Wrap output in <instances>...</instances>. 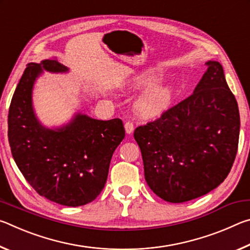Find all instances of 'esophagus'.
<instances>
[{"label":"esophagus","mask_w":250,"mask_h":250,"mask_svg":"<svg viewBox=\"0 0 250 250\" xmlns=\"http://www.w3.org/2000/svg\"><path fill=\"white\" fill-rule=\"evenodd\" d=\"M125 132H126V134H131L133 132V130H134V126H133V124L132 122H130V121H126L125 124Z\"/></svg>","instance_id":"1"}]
</instances>
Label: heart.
I'll list each match as a JSON object with an SVG mask.
<instances>
[{"label": "heart", "mask_w": 250, "mask_h": 250, "mask_svg": "<svg viewBox=\"0 0 250 250\" xmlns=\"http://www.w3.org/2000/svg\"><path fill=\"white\" fill-rule=\"evenodd\" d=\"M162 77L163 74L161 71L150 68L131 76L126 83V86L133 89L150 87L143 91L134 103V111L143 120L156 119L162 116L170 108L174 98V91L171 86L167 84L153 86Z\"/></svg>", "instance_id": "obj_1"}]
</instances>
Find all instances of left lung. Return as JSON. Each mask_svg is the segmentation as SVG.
<instances>
[{"label": "left lung", "instance_id": "obj_1", "mask_svg": "<svg viewBox=\"0 0 250 250\" xmlns=\"http://www.w3.org/2000/svg\"><path fill=\"white\" fill-rule=\"evenodd\" d=\"M206 65L193 95L133 133L147 185L170 203L191 201L216 188L236 158L238 104L223 66L216 61Z\"/></svg>", "mask_w": 250, "mask_h": 250}]
</instances>
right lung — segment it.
<instances>
[{"label": "right lung", "mask_w": 250, "mask_h": 250, "mask_svg": "<svg viewBox=\"0 0 250 250\" xmlns=\"http://www.w3.org/2000/svg\"><path fill=\"white\" fill-rule=\"evenodd\" d=\"M44 71L66 74L69 68L50 59L27 65L8 110L12 155L41 196L64 206L86 205L103 191L113 152L125 138L124 124L76 112L66 125L45 126L33 107L34 86Z\"/></svg>", "instance_id": "right-lung-1"}]
</instances>
